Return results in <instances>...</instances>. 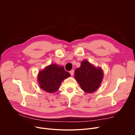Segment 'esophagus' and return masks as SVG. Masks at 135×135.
<instances>
[{
  "label": "esophagus",
  "instance_id": "1",
  "mask_svg": "<svg viewBox=\"0 0 135 135\" xmlns=\"http://www.w3.org/2000/svg\"><path fill=\"white\" fill-rule=\"evenodd\" d=\"M70 75H71L72 76H73V75H74V70H70Z\"/></svg>",
  "mask_w": 135,
  "mask_h": 135
}]
</instances>
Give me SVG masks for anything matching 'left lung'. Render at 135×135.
<instances>
[{"mask_svg": "<svg viewBox=\"0 0 135 135\" xmlns=\"http://www.w3.org/2000/svg\"><path fill=\"white\" fill-rule=\"evenodd\" d=\"M74 77L84 91L93 93L100 86L103 72L102 68H97L89 61L84 60L80 67L75 69Z\"/></svg>", "mask_w": 135, "mask_h": 135, "instance_id": "1", "label": "left lung"}]
</instances>
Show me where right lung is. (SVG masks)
<instances>
[{
  "mask_svg": "<svg viewBox=\"0 0 135 135\" xmlns=\"http://www.w3.org/2000/svg\"><path fill=\"white\" fill-rule=\"evenodd\" d=\"M70 76L63 67L52 64L39 71L38 81L42 90L47 93H54L59 90L62 81Z\"/></svg>",
  "mask_w": 135,
  "mask_h": 135,
  "instance_id": "1",
  "label": "right lung"
}]
</instances>
